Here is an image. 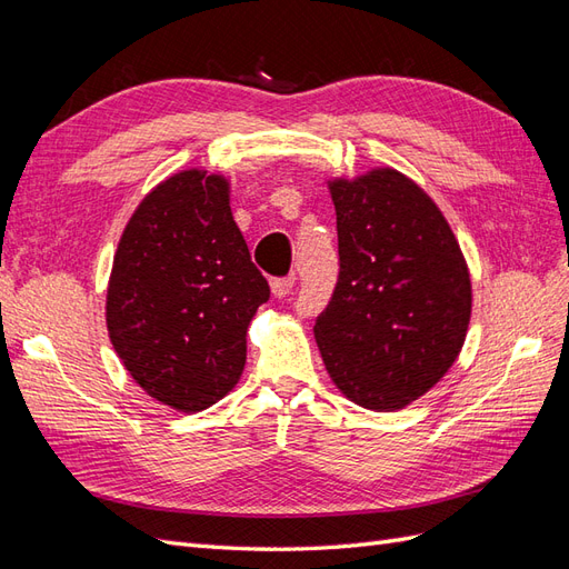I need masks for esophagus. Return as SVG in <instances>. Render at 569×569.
<instances>
[{
	"instance_id": "obj_1",
	"label": "esophagus",
	"mask_w": 569,
	"mask_h": 569,
	"mask_svg": "<svg viewBox=\"0 0 569 569\" xmlns=\"http://www.w3.org/2000/svg\"><path fill=\"white\" fill-rule=\"evenodd\" d=\"M291 287H295V278H274L270 282V289H272V297L274 299H284L289 291H291Z\"/></svg>"
}]
</instances>
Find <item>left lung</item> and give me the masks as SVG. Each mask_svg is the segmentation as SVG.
Listing matches in <instances>:
<instances>
[{
	"label": "left lung",
	"instance_id": "8db88e82",
	"mask_svg": "<svg viewBox=\"0 0 569 569\" xmlns=\"http://www.w3.org/2000/svg\"><path fill=\"white\" fill-rule=\"evenodd\" d=\"M339 280L316 320L335 387L377 412L401 410L449 372L468 335L472 282L458 239L425 189L389 166L327 180Z\"/></svg>",
	"mask_w": 569,
	"mask_h": 569
}]
</instances>
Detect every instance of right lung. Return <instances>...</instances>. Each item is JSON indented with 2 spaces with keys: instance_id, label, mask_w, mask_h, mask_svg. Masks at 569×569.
Returning <instances> with one entry per match:
<instances>
[{
  "instance_id": "1",
  "label": "right lung",
  "mask_w": 569,
  "mask_h": 569,
  "mask_svg": "<svg viewBox=\"0 0 569 569\" xmlns=\"http://www.w3.org/2000/svg\"><path fill=\"white\" fill-rule=\"evenodd\" d=\"M268 297L232 218L230 180L187 168L153 187L120 234L107 327L151 399L199 412L242 377L247 330Z\"/></svg>"
}]
</instances>
